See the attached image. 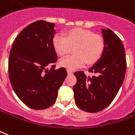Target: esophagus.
Wrapping results in <instances>:
<instances>
[{
	"label": "esophagus",
	"mask_w": 135,
	"mask_h": 135,
	"mask_svg": "<svg viewBox=\"0 0 135 135\" xmlns=\"http://www.w3.org/2000/svg\"><path fill=\"white\" fill-rule=\"evenodd\" d=\"M67 72H68V74H69V75H71V74L73 73L72 70H67Z\"/></svg>",
	"instance_id": "34e87169"
}]
</instances>
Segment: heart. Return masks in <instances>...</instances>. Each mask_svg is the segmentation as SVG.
<instances>
[{
  "instance_id": "heart-1",
  "label": "heart",
  "mask_w": 135,
  "mask_h": 135,
  "mask_svg": "<svg viewBox=\"0 0 135 135\" xmlns=\"http://www.w3.org/2000/svg\"><path fill=\"white\" fill-rule=\"evenodd\" d=\"M52 46L61 57L69 54L73 48L74 54L60 60V65L68 69H75L86 63L92 65L97 62L104 54L105 44L100 35L75 27L68 30L64 36L56 34L52 38Z\"/></svg>"
}]
</instances>
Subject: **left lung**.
Wrapping results in <instances>:
<instances>
[{"mask_svg":"<svg viewBox=\"0 0 135 135\" xmlns=\"http://www.w3.org/2000/svg\"><path fill=\"white\" fill-rule=\"evenodd\" d=\"M105 48L103 57L89 72L97 73L86 76L84 71L74 73L77 82L73 86L76 105L84 111L97 113L107 108L118 94L123 84L127 60L124 45L110 29H103Z\"/></svg>","mask_w":135,"mask_h":135,"instance_id":"8db88e82","label":"left lung"}]
</instances>
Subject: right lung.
I'll return each mask as SVG.
<instances>
[{"label":"right lung","instance_id":"add662e5","mask_svg":"<svg viewBox=\"0 0 135 135\" xmlns=\"http://www.w3.org/2000/svg\"><path fill=\"white\" fill-rule=\"evenodd\" d=\"M54 27L43 20L30 24L17 35L10 51L12 88L20 100L34 110L48 108L55 103L67 76L65 68L54 70L57 55L52 46Z\"/></svg>","mask_w":135,"mask_h":135}]
</instances>
